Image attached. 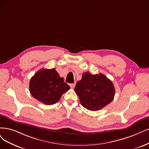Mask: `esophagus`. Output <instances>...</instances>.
I'll return each mask as SVG.
<instances>
[{"label":"esophagus","mask_w":149,"mask_h":149,"mask_svg":"<svg viewBox=\"0 0 149 149\" xmlns=\"http://www.w3.org/2000/svg\"><path fill=\"white\" fill-rule=\"evenodd\" d=\"M70 88H74V87L75 86V84H69Z\"/></svg>","instance_id":"esophagus-1"}]
</instances>
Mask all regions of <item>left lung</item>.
Instances as JSON below:
<instances>
[{
  "label": "left lung",
  "mask_w": 149,
  "mask_h": 149,
  "mask_svg": "<svg viewBox=\"0 0 149 149\" xmlns=\"http://www.w3.org/2000/svg\"><path fill=\"white\" fill-rule=\"evenodd\" d=\"M81 104L88 110L99 111L111 103L115 96V88L111 80L102 74L84 73L74 89Z\"/></svg>",
  "instance_id": "obj_1"
}]
</instances>
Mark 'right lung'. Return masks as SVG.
Returning <instances> with one entry per match:
<instances>
[{"label": "right lung", "instance_id": "right-lung-1", "mask_svg": "<svg viewBox=\"0 0 149 149\" xmlns=\"http://www.w3.org/2000/svg\"><path fill=\"white\" fill-rule=\"evenodd\" d=\"M70 86L60 77L55 69H42L31 78L29 91L36 100L46 105L56 103Z\"/></svg>", "mask_w": 149, "mask_h": 149}]
</instances>
